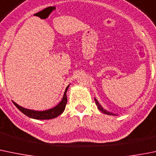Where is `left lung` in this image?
<instances>
[{
    "instance_id": "1",
    "label": "left lung",
    "mask_w": 156,
    "mask_h": 156,
    "mask_svg": "<svg viewBox=\"0 0 156 156\" xmlns=\"http://www.w3.org/2000/svg\"><path fill=\"white\" fill-rule=\"evenodd\" d=\"M94 101H95V104H96V105L98 106V110H101V111L102 112V113H105V114H107V115H114V116H116V114H115V113H110V112H108V111H107V110H104V109L102 107H101V105L99 104V102H98V100H97L96 98H94Z\"/></svg>"
}]
</instances>
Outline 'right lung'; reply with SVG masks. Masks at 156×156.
I'll return each instance as SVG.
<instances>
[{"label":"right lung","instance_id":"1","mask_svg":"<svg viewBox=\"0 0 156 156\" xmlns=\"http://www.w3.org/2000/svg\"><path fill=\"white\" fill-rule=\"evenodd\" d=\"M69 87V85L67 86V87H66V90H65L64 95H63L62 99L60 101L59 104H58V105L55 106V107H53V108L49 109V110H47L36 111V110H29V109L24 108V107L18 105L17 104H16V103L13 102V103L23 113L27 115V116H29L30 118L36 119V120H50V119L55 118V117H57L58 116H59V115L61 114V113H62L63 111L65 110L66 104H67V95H66V92H67Z\"/></svg>","mask_w":156,"mask_h":156}]
</instances>
